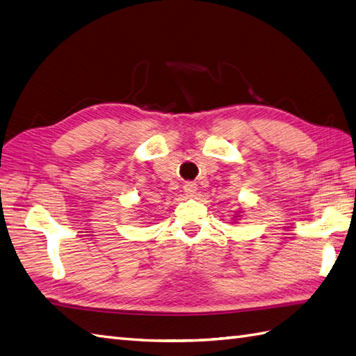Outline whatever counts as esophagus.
Instances as JSON below:
<instances>
[{"mask_svg": "<svg viewBox=\"0 0 356 356\" xmlns=\"http://www.w3.org/2000/svg\"><path fill=\"white\" fill-rule=\"evenodd\" d=\"M184 193L186 194V197H194L197 193V185L194 181H186L184 185Z\"/></svg>", "mask_w": 356, "mask_h": 356, "instance_id": "1", "label": "esophagus"}]
</instances>
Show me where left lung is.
<instances>
[{
    "mask_svg": "<svg viewBox=\"0 0 356 356\" xmlns=\"http://www.w3.org/2000/svg\"><path fill=\"white\" fill-rule=\"evenodd\" d=\"M238 217H239V216H238V213H235V217H234V218H238Z\"/></svg>",
    "mask_w": 356,
    "mask_h": 356,
    "instance_id": "1",
    "label": "left lung"
}]
</instances>
